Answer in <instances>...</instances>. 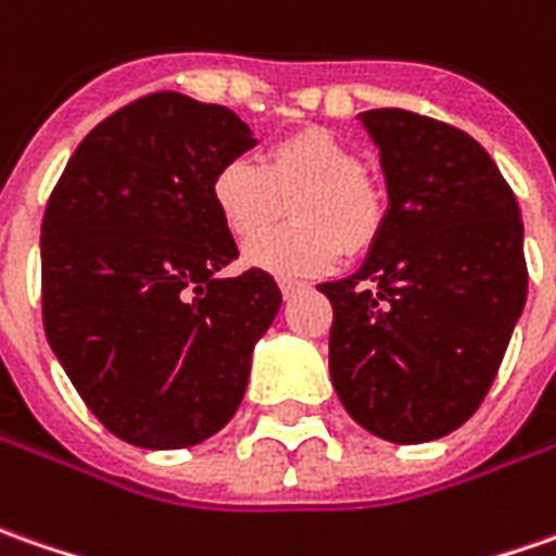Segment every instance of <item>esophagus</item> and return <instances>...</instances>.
<instances>
[{"label": "esophagus", "mask_w": 556, "mask_h": 556, "mask_svg": "<svg viewBox=\"0 0 556 556\" xmlns=\"http://www.w3.org/2000/svg\"><path fill=\"white\" fill-rule=\"evenodd\" d=\"M304 289V282H298V279H279V292L286 294V298H292L294 292H301Z\"/></svg>", "instance_id": "1"}]
</instances>
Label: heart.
<instances>
[{
    "label": "heart",
    "instance_id": "obj_1",
    "mask_svg": "<svg viewBox=\"0 0 556 556\" xmlns=\"http://www.w3.org/2000/svg\"><path fill=\"white\" fill-rule=\"evenodd\" d=\"M210 191L233 240L263 232L290 203L294 226L263 232L243 249L252 267L277 277H313L334 267L343 252L371 249L389 213L387 191L362 169V154L319 127L277 139L262 167L247 157L222 164Z\"/></svg>",
    "mask_w": 556,
    "mask_h": 556
}]
</instances>
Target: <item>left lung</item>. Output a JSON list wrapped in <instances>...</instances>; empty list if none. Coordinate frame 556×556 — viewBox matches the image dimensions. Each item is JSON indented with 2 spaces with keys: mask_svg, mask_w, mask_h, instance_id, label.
<instances>
[{
  "mask_svg": "<svg viewBox=\"0 0 556 556\" xmlns=\"http://www.w3.org/2000/svg\"><path fill=\"white\" fill-rule=\"evenodd\" d=\"M387 176L389 213L334 309L331 383L371 435L422 444L481 407L527 304L515 191L475 139L405 109L358 115Z\"/></svg>",
  "mask_w": 556,
  "mask_h": 556,
  "instance_id": "8db88e82",
  "label": "left lung"
}]
</instances>
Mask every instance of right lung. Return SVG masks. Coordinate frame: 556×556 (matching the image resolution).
<instances>
[{"label":"right lung","instance_id":"right-lung-1","mask_svg":"<svg viewBox=\"0 0 556 556\" xmlns=\"http://www.w3.org/2000/svg\"><path fill=\"white\" fill-rule=\"evenodd\" d=\"M255 146L230 109L149 93L90 130L41 218V323L112 435L179 451L243 402L252 350L282 294L267 270L218 277L237 243L215 169Z\"/></svg>","mask_w":556,"mask_h":556}]
</instances>
